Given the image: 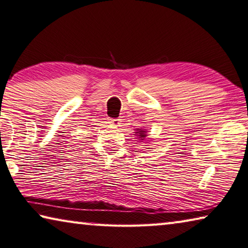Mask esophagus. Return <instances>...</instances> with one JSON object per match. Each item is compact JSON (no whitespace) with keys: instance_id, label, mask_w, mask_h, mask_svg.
Segmentation results:
<instances>
[{"instance_id":"esophagus-1","label":"esophagus","mask_w":248,"mask_h":248,"mask_svg":"<svg viewBox=\"0 0 248 248\" xmlns=\"http://www.w3.org/2000/svg\"><path fill=\"white\" fill-rule=\"evenodd\" d=\"M109 124H110L111 125H115V127H119V125L121 124V120L118 118H110L109 119Z\"/></svg>"}]
</instances>
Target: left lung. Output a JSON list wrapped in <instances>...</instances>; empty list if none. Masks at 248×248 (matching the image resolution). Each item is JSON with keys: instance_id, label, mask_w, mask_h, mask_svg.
<instances>
[{"instance_id": "8db88e82", "label": "left lung", "mask_w": 248, "mask_h": 248, "mask_svg": "<svg viewBox=\"0 0 248 248\" xmlns=\"http://www.w3.org/2000/svg\"><path fill=\"white\" fill-rule=\"evenodd\" d=\"M137 134L136 137L139 138L140 141H143L146 137L149 136L148 134V131H146V129H143V128H140V129H137L136 132H134Z\"/></svg>"}]
</instances>
